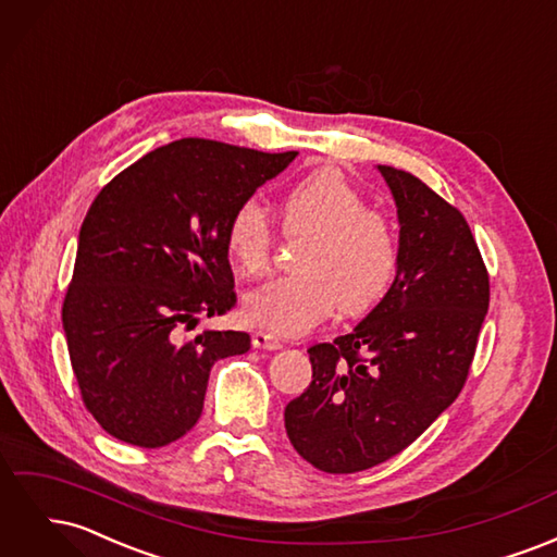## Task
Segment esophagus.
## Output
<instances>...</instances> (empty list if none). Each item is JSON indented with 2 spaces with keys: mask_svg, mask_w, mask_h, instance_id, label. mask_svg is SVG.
I'll use <instances>...</instances> for the list:
<instances>
[{
  "mask_svg": "<svg viewBox=\"0 0 557 557\" xmlns=\"http://www.w3.org/2000/svg\"><path fill=\"white\" fill-rule=\"evenodd\" d=\"M252 348L278 350V348H283V342L276 339V336H272V334H267V332H256V334H252Z\"/></svg>",
  "mask_w": 557,
  "mask_h": 557,
  "instance_id": "1",
  "label": "esophagus"
}]
</instances>
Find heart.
<instances>
[{
  "mask_svg": "<svg viewBox=\"0 0 557 557\" xmlns=\"http://www.w3.org/2000/svg\"><path fill=\"white\" fill-rule=\"evenodd\" d=\"M281 209L285 232L311 237L297 252V274L244 297L242 315L250 327L305 334L336 307L348 315L367 313L393 288L399 262L395 230L342 172L320 170L297 181ZM225 248L244 274L267 272L274 232L256 201H244L232 213Z\"/></svg>",
  "mask_w": 557,
  "mask_h": 557,
  "instance_id": "heart-1",
  "label": "heart"
}]
</instances>
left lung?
I'll use <instances>...</instances> for the list:
<instances>
[{
	"label": "left lung",
	"mask_w": 557,
	"mask_h": 557,
	"mask_svg": "<svg viewBox=\"0 0 557 557\" xmlns=\"http://www.w3.org/2000/svg\"><path fill=\"white\" fill-rule=\"evenodd\" d=\"M379 172L399 221L393 288L356 330L309 348L313 381L285 407L290 444L327 474L391 460L450 407L491 305L465 215L413 174Z\"/></svg>",
	"instance_id": "left-lung-1"
}]
</instances>
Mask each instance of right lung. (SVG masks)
Instances as JSON below:
<instances>
[{"instance_id": "obj_1", "label": "right lung", "mask_w": 557, "mask_h": 557, "mask_svg": "<svg viewBox=\"0 0 557 557\" xmlns=\"http://www.w3.org/2000/svg\"><path fill=\"white\" fill-rule=\"evenodd\" d=\"M288 153L178 139L109 181L81 225L62 327L86 409L111 436L160 448L193 430L213 362L250 336L205 330L237 305L225 230Z\"/></svg>"}]
</instances>
